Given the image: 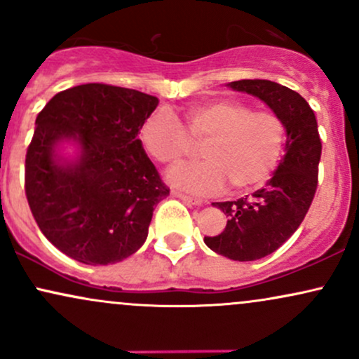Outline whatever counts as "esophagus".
<instances>
[{"mask_svg": "<svg viewBox=\"0 0 359 359\" xmlns=\"http://www.w3.org/2000/svg\"><path fill=\"white\" fill-rule=\"evenodd\" d=\"M172 196H174V197H179V199H182L184 203H187V204H192V205H201V204H203V201H201V199H197V197L185 196V194H182V192H177V191H174V192H172Z\"/></svg>", "mask_w": 359, "mask_h": 359, "instance_id": "1", "label": "esophagus"}]
</instances>
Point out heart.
<instances>
[{
	"instance_id": "1",
	"label": "heart",
	"mask_w": 359,
	"mask_h": 359,
	"mask_svg": "<svg viewBox=\"0 0 359 359\" xmlns=\"http://www.w3.org/2000/svg\"><path fill=\"white\" fill-rule=\"evenodd\" d=\"M285 142L287 126L277 113L234 100L197 102L184 113V126L158 109L140 128L143 150L162 165L203 145L204 162L174 167L167 175L172 185L196 194L217 192L226 182L234 194L262 187L277 168Z\"/></svg>"
}]
</instances>
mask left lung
Masks as SVG:
<instances>
[{
    "mask_svg": "<svg viewBox=\"0 0 359 359\" xmlns=\"http://www.w3.org/2000/svg\"><path fill=\"white\" fill-rule=\"evenodd\" d=\"M228 86L257 96L287 126L285 155L265 187L238 201L212 203L228 222L219 234L205 236V245L229 259L253 262L278 250L306 217L317 189L323 143L314 111L299 93L265 79Z\"/></svg>",
    "mask_w": 359,
    "mask_h": 359,
    "instance_id": "left-lung-1",
    "label": "left lung"
}]
</instances>
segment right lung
<instances>
[{
	"instance_id": "obj_1",
	"label": "right lung",
	"mask_w": 359,
	"mask_h": 359,
	"mask_svg": "<svg viewBox=\"0 0 359 359\" xmlns=\"http://www.w3.org/2000/svg\"><path fill=\"white\" fill-rule=\"evenodd\" d=\"M158 100L118 86L81 84L40 111L25 158V194L40 231L86 265L118 263L142 248L155 205L170 189L138 133ZM81 148L76 161L56 154L60 141Z\"/></svg>"
}]
</instances>
